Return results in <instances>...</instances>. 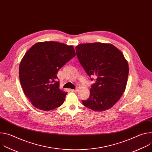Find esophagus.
Here are the masks:
<instances>
[{"mask_svg": "<svg viewBox=\"0 0 152 152\" xmlns=\"http://www.w3.org/2000/svg\"><path fill=\"white\" fill-rule=\"evenodd\" d=\"M70 91L75 93V92H77V89H75V90H73V89H71V90H70Z\"/></svg>", "mask_w": 152, "mask_h": 152, "instance_id": "1", "label": "esophagus"}]
</instances>
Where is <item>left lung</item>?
<instances>
[{
	"label": "left lung",
	"instance_id": "1",
	"mask_svg": "<svg viewBox=\"0 0 152 152\" xmlns=\"http://www.w3.org/2000/svg\"><path fill=\"white\" fill-rule=\"evenodd\" d=\"M82 66L89 76H96L85 106L102 112L111 108L125 91L129 66L123 53L109 43L80 44L76 47ZM93 80V79H91Z\"/></svg>",
	"mask_w": 152,
	"mask_h": 152
}]
</instances>
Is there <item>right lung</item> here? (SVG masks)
<instances>
[{
  "mask_svg": "<svg viewBox=\"0 0 152 152\" xmlns=\"http://www.w3.org/2000/svg\"><path fill=\"white\" fill-rule=\"evenodd\" d=\"M75 55L73 46L56 41L37 42L26 52L19 66L20 82L34 107L50 111L63 104L67 93L59 89L57 73Z\"/></svg>",
  "mask_w": 152,
  "mask_h": 152,
  "instance_id": "add662e5",
  "label": "right lung"
}]
</instances>
